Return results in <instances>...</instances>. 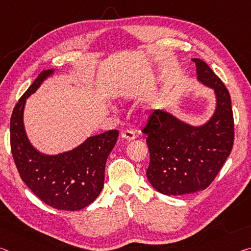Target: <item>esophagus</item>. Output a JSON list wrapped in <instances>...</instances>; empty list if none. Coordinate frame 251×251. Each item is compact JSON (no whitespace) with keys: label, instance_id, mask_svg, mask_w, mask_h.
<instances>
[{"label":"esophagus","instance_id":"34e87169","mask_svg":"<svg viewBox=\"0 0 251 251\" xmlns=\"http://www.w3.org/2000/svg\"><path fill=\"white\" fill-rule=\"evenodd\" d=\"M122 138L123 139H126V141H133V139H135V133L133 130H125L123 131V133L121 134Z\"/></svg>","mask_w":251,"mask_h":251}]
</instances>
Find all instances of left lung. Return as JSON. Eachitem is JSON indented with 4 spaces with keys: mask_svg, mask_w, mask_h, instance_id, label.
<instances>
[{
    "mask_svg": "<svg viewBox=\"0 0 251 251\" xmlns=\"http://www.w3.org/2000/svg\"><path fill=\"white\" fill-rule=\"evenodd\" d=\"M197 78L214 90L216 109L210 120L193 126L163 109L151 113L143 133L147 135L151 186L167 196L206 189L230 155L235 131L229 92L205 62L193 58Z\"/></svg>",
    "mask_w": 251,
    "mask_h": 251,
    "instance_id": "8db88e82",
    "label": "left lung"
}]
</instances>
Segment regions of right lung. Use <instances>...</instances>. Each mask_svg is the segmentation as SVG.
<instances>
[{"label": "right lung", "instance_id": "right-lung-1", "mask_svg": "<svg viewBox=\"0 0 251 251\" xmlns=\"http://www.w3.org/2000/svg\"><path fill=\"white\" fill-rule=\"evenodd\" d=\"M54 70L43 71L15 105L10 123L11 151L22 180L42 201L58 210H80L95 201L104 186L105 165L118 130L92 136L74 150L42 154L29 143L23 113L27 97Z\"/></svg>", "mask_w": 251, "mask_h": 251}]
</instances>
